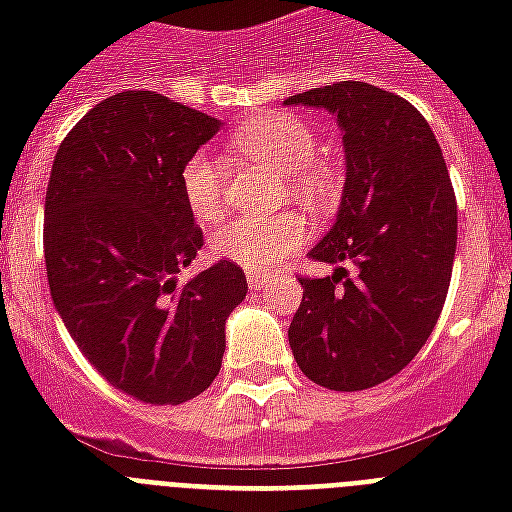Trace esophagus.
<instances>
[{
	"mask_svg": "<svg viewBox=\"0 0 512 512\" xmlns=\"http://www.w3.org/2000/svg\"><path fill=\"white\" fill-rule=\"evenodd\" d=\"M247 281H249V287L252 289H260L268 281V273L263 271H247Z\"/></svg>",
	"mask_w": 512,
	"mask_h": 512,
	"instance_id": "obj_1",
	"label": "esophagus"
}]
</instances>
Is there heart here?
I'll use <instances>...</instances> for the list:
<instances>
[{
	"label": "heart",
	"instance_id": "1",
	"mask_svg": "<svg viewBox=\"0 0 512 512\" xmlns=\"http://www.w3.org/2000/svg\"><path fill=\"white\" fill-rule=\"evenodd\" d=\"M236 154L284 172L292 199L311 209H327L337 196V175L319 151V135L303 116L276 111L257 116L231 135ZM183 199L199 223H215L225 209L223 164L209 154H193L180 172ZM308 239V225L295 212L276 217H236L209 239L217 260L249 271H268Z\"/></svg>",
	"mask_w": 512,
	"mask_h": 512
}]
</instances>
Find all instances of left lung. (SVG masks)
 I'll return each mask as SVG.
<instances>
[{"mask_svg":"<svg viewBox=\"0 0 512 512\" xmlns=\"http://www.w3.org/2000/svg\"><path fill=\"white\" fill-rule=\"evenodd\" d=\"M327 108L345 146V193L319 263H353L327 279L300 276L289 345L308 380L366 390L412 361L436 327L452 281L457 199L425 116L396 92L337 82L287 98Z\"/></svg>","mask_w":512,"mask_h":512,"instance_id":"left-lung-1","label":"left lung"}]
</instances>
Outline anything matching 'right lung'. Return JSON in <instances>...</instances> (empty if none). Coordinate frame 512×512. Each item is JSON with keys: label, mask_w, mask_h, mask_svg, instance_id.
<instances>
[{"label": "right lung", "mask_w": 512, "mask_h": 512, "mask_svg": "<svg viewBox=\"0 0 512 512\" xmlns=\"http://www.w3.org/2000/svg\"><path fill=\"white\" fill-rule=\"evenodd\" d=\"M217 127L159 92H116L52 162L44 263L55 308L100 377L146 404H183L212 385L225 319L247 297V276L225 260L175 279L204 244L180 172Z\"/></svg>", "instance_id": "add662e5"}]
</instances>
